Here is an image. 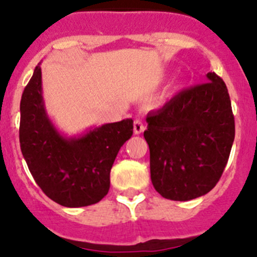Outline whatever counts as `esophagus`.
<instances>
[{
    "label": "esophagus",
    "mask_w": 257,
    "mask_h": 257,
    "mask_svg": "<svg viewBox=\"0 0 257 257\" xmlns=\"http://www.w3.org/2000/svg\"><path fill=\"white\" fill-rule=\"evenodd\" d=\"M145 129V125L143 121L141 120V119H136L134 120V124H133V131H134V134H142L144 132Z\"/></svg>",
    "instance_id": "obj_1"
}]
</instances>
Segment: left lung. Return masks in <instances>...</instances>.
Instances as JSON below:
<instances>
[{
  "label": "left lung",
  "mask_w": 257,
  "mask_h": 257,
  "mask_svg": "<svg viewBox=\"0 0 257 257\" xmlns=\"http://www.w3.org/2000/svg\"><path fill=\"white\" fill-rule=\"evenodd\" d=\"M206 78L147 115L150 178L165 199L205 195L226 167L235 138L231 102L224 80L214 72Z\"/></svg>",
  "instance_id": "8db88e82"
}]
</instances>
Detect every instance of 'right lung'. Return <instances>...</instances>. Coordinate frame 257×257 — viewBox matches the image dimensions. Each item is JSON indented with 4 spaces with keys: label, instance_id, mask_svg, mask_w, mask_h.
Wrapping results in <instances>:
<instances>
[{
    "label": "right lung",
    "instance_id": "1",
    "mask_svg": "<svg viewBox=\"0 0 257 257\" xmlns=\"http://www.w3.org/2000/svg\"><path fill=\"white\" fill-rule=\"evenodd\" d=\"M20 110L21 150L43 193L67 208L102 200L116 154L133 134V120L104 124L74 138L61 136L46 113L40 64L23 90Z\"/></svg>",
    "mask_w": 257,
    "mask_h": 257
}]
</instances>
